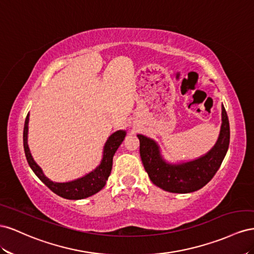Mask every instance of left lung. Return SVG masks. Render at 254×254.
Listing matches in <instances>:
<instances>
[{"instance_id":"left-lung-1","label":"left lung","mask_w":254,"mask_h":254,"mask_svg":"<svg viewBox=\"0 0 254 254\" xmlns=\"http://www.w3.org/2000/svg\"><path fill=\"white\" fill-rule=\"evenodd\" d=\"M140 157L150 180L162 190L188 193L205 186L213 179L227 154L230 143V125L224 106H221V127L215 146L206 154L190 162L169 163L163 157L157 142L144 135H137Z\"/></svg>"}]
</instances>
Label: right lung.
<instances>
[{"label":"right lung","instance_id":"add662e5","mask_svg":"<svg viewBox=\"0 0 254 254\" xmlns=\"http://www.w3.org/2000/svg\"><path fill=\"white\" fill-rule=\"evenodd\" d=\"M28 120H30V114H27L26 116L23 129L24 152L28 165H30V167L32 168L35 175L39 178L42 183H45L51 190L56 194H59L60 197L69 200H79L88 198L90 195L95 194L102 190L106 184L108 177L111 175L113 167V157L127 135L126 129H119V131H116L108 137L103 148L102 159H101V163L99 164V166H97L96 169L86 173L85 176L81 178L69 181V182L62 183L53 182V181H51L48 177H46L38 164L34 161L27 143Z\"/></svg>","mask_w":254,"mask_h":254}]
</instances>
